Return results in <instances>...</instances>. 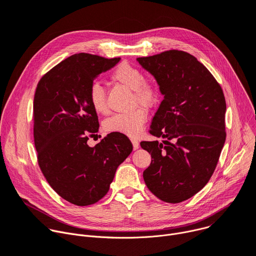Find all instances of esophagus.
Returning <instances> with one entry per match:
<instances>
[{
	"mask_svg": "<svg viewBox=\"0 0 256 256\" xmlns=\"http://www.w3.org/2000/svg\"><path fill=\"white\" fill-rule=\"evenodd\" d=\"M131 142H132V144H133V150H137V148H139V142H138V141H137L136 139L132 138V139H131Z\"/></svg>",
	"mask_w": 256,
	"mask_h": 256,
	"instance_id": "obj_1",
	"label": "esophagus"
}]
</instances>
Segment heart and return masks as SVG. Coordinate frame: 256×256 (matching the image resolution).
Returning <instances> with one entry per match:
<instances>
[{"label":"heart","instance_id":"heart-1","mask_svg":"<svg viewBox=\"0 0 256 256\" xmlns=\"http://www.w3.org/2000/svg\"><path fill=\"white\" fill-rule=\"evenodd\" d=\"M110 79L118 82L125 88L133 90V106L152 108L160 98L158 83L144 77V72L138 67L121 62L110 73ZM88 100L92 108L100 115H106L110 108L106 102V94L100 82H94L88 90ZM142 106H137L131 112L116 114L106 119L104 128L108 132H118L128 136H137L148 120V112Z\"/></svg>","mask_w":256,"mask_h":256}]
</instances>
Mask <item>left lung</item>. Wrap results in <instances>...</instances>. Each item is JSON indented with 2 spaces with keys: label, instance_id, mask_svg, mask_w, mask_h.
Instances as JSON below:
<instances>
[{
  "label": "left lung",
  "instance_id": "obj_1",
  "mask_svg": "<svg viewBox=\"0 0 256 256\" xmlns=\"http://www.w3.org/2000/svg\"><path fill=\"white\" fill-rule=\"evenodd\" d=\"M164 94L150 133L141 141L152 156L144 179L160 200L179 204L200 191L212 176L226 140V100L220 83L194 56L178 50L137 58Z\"/></svg>",
  "mask_w": 256,
  "mask_h": 256
}]
</instances>
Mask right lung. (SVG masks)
I'll return each mask as SVG.
<instances>
[{
    "label": "right lung",
    "mask_w": 256,
    "mask_h": 256,
    "mask_svg": "<svg viewBox=\"0 0 256 256\" xmlns=\"http://www.w3.org/2000/svg\"><path fill=\"white\" fill-rule=\"evenodd\" d=\"M119 61L75 54L48 71L36 90L32 119L40 168L56 193L78 206L102 200L133 150L129 138L118 132L94 148L88 144L100 127L88 90L98 74Z\"/></svg>",
    "instance_id": "add662e5"
}]
</instances>
